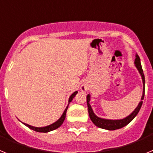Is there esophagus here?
<instances>
[{
  "mask_svg": "<svg viewBox=\"0 0 153 153\" xmlns=\"http://www.w3.org/2000/svg\"><path fill=\"white\" fill-rule=\"evenodd\" d=\"M86 87H83V88H82V91H86Z\"/></svg>",
  "mask_w": 153,
  "mask_h": 153,
  "instance_id": "34e87169",
  "label": "esophagus"
}]
</instances>
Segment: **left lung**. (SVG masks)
<instances>
[{
    "label": "left lung",
    "mask_w": 153,
    "mask_h": 153,
    "mask_svg": "<svg viewBox=\"0 0 153 153\" xmlns=\"http://www.w3.org/2000/svg\"><path fill=\"white\" fill-rule=\"evenodd\" d=\"M135 66L139 70V73L142 76V79H143V96H142L141 101L140 102L139 105L135 109V110L129 115L128 117L126 118L121 119V120H107V119H102L100 118L97 116H96L95 113H93V109H92L91 106L90 104V95L88 94L86 96V102H87V107H88V112H89V116H90V120H92V122L94 123L97 126L101 129H107V130H116V129H120L123 128L127 124H129V123L132 121L135 117H136V115L138 114L139 111L140 110L142 105H143V100L144 99V95H145V76H144V74H143V70L142 68L141 62H140V56H138V54H136V59H135Z\"/></svg>",
    "instance_id": "obj_1"
}]
</instances>
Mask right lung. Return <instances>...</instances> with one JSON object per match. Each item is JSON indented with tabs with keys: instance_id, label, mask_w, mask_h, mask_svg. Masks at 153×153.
<instances>
[{
	"instance_id": "1",
	"label": "right lung",
	"mask_w": 153,
	"mask_h": 153,
	"mask_svg": "<svg viewBox=\"0 0 153 153\" xmlns=\"http://www.w3.org/2000/svg\"><path fill=\"white\" fill-rule=\"evenodd\" d=\"M78 92L76 91L74 92V93H73L72 95L70 96V98H69V104H70V102H71V101L73 100V99H74V97H75L76 95V93H77ZM69 104L67 105V108L65 109L64 112L63 113V114H62V116L60 117V118L59 119V120H57V121H56L55 123H52L51 125H49V126H44V127H35V126H32L30 125H28V124L27 123H23L24 124V125L26 126L29 127L30 129H33V130L36 131V132H51V131L52 130H54V129H57V128H59V127L60 126L63 124V121H64L65 118H66V113H67V109H68V106Z\"/></svg>"
}]
</instances>
